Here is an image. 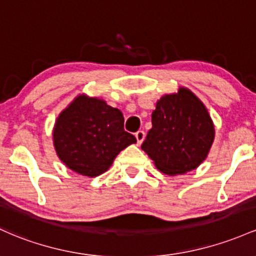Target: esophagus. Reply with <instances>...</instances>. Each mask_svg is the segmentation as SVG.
<instances>
[{
  "instance_id": "34e87169",
  "label": "esophagus",
  "mask_w": 256,
  "mask_h": 256,
  "mask_svg": "<svg viewBox=\"0 0 256 256\" xmlns=\"http://www.w3.org/2000/svg\"><path fill=\"white\" fill-rule=\"evenodd\" d=\"M134 137H136V140H137V144H141V143L144 141V137H146L144 131H142V130L137 131V132L134 134Z\"/></svg>"
}]
</instances>
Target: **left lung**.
I'll return each mask as SVG.
<instances>
[{
	"label": "left lung",
	"mask_w": 256,
	"mask_h": 256,
	"mask_svg": "<svg viewBox=\"0 0 256 256\" xmlns=\"http://www.w3.org/2000/svg\"><path fill=\"white\" fill-rule=\"evenodd\" d=\"M152 125L142 150L156 169L170 176L196 169L206 159L215 138L206 106L186 87L156 100Z\"/></svg>",
	"instance_id": "left-lung-1"
}]
</instances>
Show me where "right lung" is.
Segmentation results:
<instances>
[{"label":"right lung","instance_id":"right-lung-1","mask_svg":"<svg viewBox=\"0 0 256 256\" xmlns=\"http://www.w3.org/2000/svg\"><path fill=\"white\" fill-rule=\"evenodd\" d=\"M52 136L60 162L87 178L106 172L120 152L136 143L134 134L124 130V115L119 109L85 94L60 112Z\"/></svg>","mask_w":256,"mask_h":256}]
</instances>
